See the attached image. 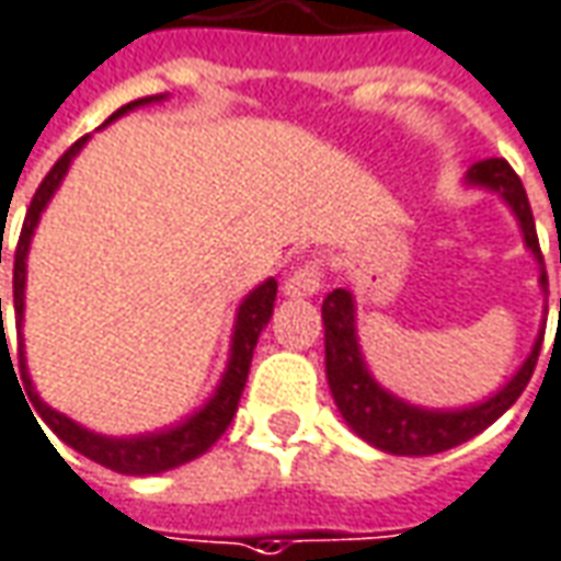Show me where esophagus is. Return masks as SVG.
<instances>
[{
  "label": "esophagus",
  "instance_id": "1",
  "mask_svg": "<svg viewBox=\"0 0 561 561\" xmlns=\"http://www.w3.org/2000/svg\"><path fill=\"white\" fill-rule=\"evenodd\" d=\"M322 288V261L310 257L300 266H295L285 279V295L288 297H310Z\"/></svg>",
  "mask_w": 561,
  "mask_h": 561
}]
</instances>
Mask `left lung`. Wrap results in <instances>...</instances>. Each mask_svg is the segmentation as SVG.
Here are the masks:
<instances>
[{"instance_id":"obj_1","label":"left lung","mask_w":561,"mask_h":561,"mask_svg":"<svg viewBox=\"0 0 561 561\" xmlns=\"http://www.w3.org/2000/svg\"><path fill=\"white\" fill-rule=\"evenodd\" d=\"M467 184L485 186V190H494L504 196V202L519 220L525 245L531 249L537 264H543V254L537 245L535 215H531V205H528L519 174L510 169V162L506 159L476 162L467 171ZM540 285L547 288V270H540ZM322 322H325V375H329L331 396L344 414V421L368 445H375L380 451H390V455L409 457L448 451V448L472 439L476 433H482L485 426L494 424L528 387V380L535 375L537 356H540V344H543V334H540L537 344L531 346V356L522 362L519 371L485 402L470 405V409L430 411L396 399L392 392L383 390L375 377L368 375V365L362 359L359 341H356V304H353L350 291L334 288L325 297Z\"/></svg>"}]
</instances>
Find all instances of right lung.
<instances>
[{
	"mask_svg": "<svg viewBox=\"0 0 561 561\" xmlns=\"http://www.w3.org/2000/svg\"><path fill=\"white\" fill-rule=\"evenodd\" d=\"M165 94H150V98H140V101H131V104L119 106L113 116L106 122H113L122 113L135 110L140 104H150V101H162ZM89 137H79L72 144L70 150L64 152L55 162V169L45 174V181L36 190V196L30 202L24 217V227H21V239H18V249H14V319H18V329L24 322V282H26V251H30V239H33V230L39 224V215L45 211L48 199L55 196V190L64 181V174L70 169L72 156L82 150ZM2 251V249H0ZM2 264V257H0ZM273 300H276V279H266L264 285H257L236 312V331H232V346H230V362H227V371H224V380L215 390V396L205 402V409H199L190 421L184 424L171 426V430H159V433H150V436H131V439H110V436H98L85 426H79L76 421H70L67 414L48 409L42 402L39 396L33 392V380L26 375V359H24V346H18V359H21V380L24 387H30V402H36V411L42 414V421L55 430L57 439H64L70 448H76L79 455L91 457L94 463H101L106 470L125 472V476H152V472H165L181 467V463H190L199 455H205L211 445H215L224 430L230 426L232 414L239 409V399H242V390H245V380H249L251 356H254V346H257V337L261 331L266 329L270 316H273ZM0 319H2V300H0ZM2 329V325H0ZM0 350L9 353V337H5V329H2ZM11 362V353H9Z\"/></svg>",
	"mask_w": 561,
	"mask_h": 561,
	"instance_id": "obj_1",
	"label": "right lung"
}]
</instances>
